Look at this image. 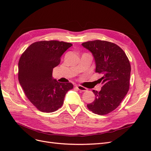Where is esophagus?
<instances>
[{"label": "esophagus", "mask_w": 151, "mask_h": 151, "mask_svg": "<svg viewBox=\"0 0 151 151\" xmlns=\"http://www.w3.org/2000/svg\"><path fill=\"white\" fill-rule=\"evenodd\" d=\"M76 88L78 89L79 91H88V89H87L86 88H84V87L82 86H76Z\"/></svg>", "instance_id": "34e87169"}]
</instances>
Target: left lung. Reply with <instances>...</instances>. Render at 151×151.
<instances>
[{
    "label": "left lung",
    "mask_w": 151,
    "mask_h": 151,
    "mask_svg": "<svg viewBox=\"0 0 151 151\" xmlns=\"http://www.w3.org/2000/svg\"><path fill=\"white\" fill-rule=\"evenodd\" d=\"M92 53L95 72L103 75L100 79L103 87L98 92L93 90L94 101L87 105L95 114L104 115L115 109L129 89L131 67L123 50L115 43L94 40L82 43Z\"/></svg>",
    "instance_id": "left-lung-1"
}]
</instances>
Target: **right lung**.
Listing matches in <instances>:
<instances>
[{
	"instance_id": "right-lung-1",
	"label": "right lung",
	"mask_w": 151,
	"mask_h": 151,
	"mask_svg": "<svg viewBox=\"0 0 151 151\" xmlns=\"http://www.w3.org/2000/svg\"><path fill=\"white\" fill-rule=\"evenodd\" d=\"M72 46L59 41H41L31 44L22 54L18 63L19 84L30 102L41 111H57L67 91L74 87L70 83H58L52 77L53 68Z\"/></svg>"
}]
</instances>
